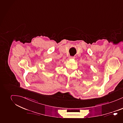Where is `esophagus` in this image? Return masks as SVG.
Here are the masks:
<instances>
[{"label":"esophagus","instance_id":"34e87169","mask_svg":"<svg viewBox=\"0 0 123 123\" xmlns=\"http://www.w3.org/2000/svg\"><path fill=\"white\" fill-rule=\"evenodd\" d=\"M74 58H75L74 56H69V59H74Z\"/></svg>","mask_w":123,"mask_h":123}]
</instances>
